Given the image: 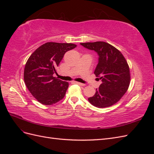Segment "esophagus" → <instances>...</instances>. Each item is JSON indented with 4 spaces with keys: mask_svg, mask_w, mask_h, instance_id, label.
Listing matches in <instances>:
<instances>
[{
    "mask_svg": "<svg viewBox=\"0 0 154 154\" xmlns=\"http://www.w3.org/2000/svg\"><path fill=\"white\" fill-rule=\"evenodd\" d=\"M74 83H76V84H78L79 85H81V86H85V85L83 84V83H80V82H73Z\"/></svg>",
    "mask_w": 154,
    "mask_h": 154,
    "instance_id": "34e87169",
    "label": "esophagus"
}]
</instances>
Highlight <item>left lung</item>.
I'll list each match as a JSON object with an SVG mask.
<instances>
[{
  "mask_svg": "<svg viewBox=\"0 0 154 154\" xmlns=\"http://www.w3.org/2000/svg\"><path fill=\"white\" fill-rule=\"evenodd\" d=\"M83 47L94 51L99 56L94 74L102 81L95 94L88 101L98 108L113 105L127 91L130 82V69L120 51L105 42L80 43Z\"/></svg>",
  "mask_w": 154,
  "mask_h": 154,
  "instance_id": "obj_1",
  "label": "left lung"
}]
</instances>
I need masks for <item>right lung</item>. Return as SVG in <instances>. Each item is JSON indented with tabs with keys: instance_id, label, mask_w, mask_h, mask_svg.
Returning <instances> with one entry per match:
<instances>
[{
	"instance_id": "right-lung-1",
	"label": "right lung",
	"mask_w": 154,
	"mask_h": 154,
	"mask_svg": "<svg viewBox=\"0 0 154 154\" xmlns=\"http://www.w3.org/2000/svg\"><path fill=\"white\" fill-rule=\"evenodd\" d=\"M68 43L47 42L31 54L26 63L24 80L31 94L40 103L51 105L62 100L69 83L54 77L67 51L76 47Z\"/></svg>"
}]
</instances>
